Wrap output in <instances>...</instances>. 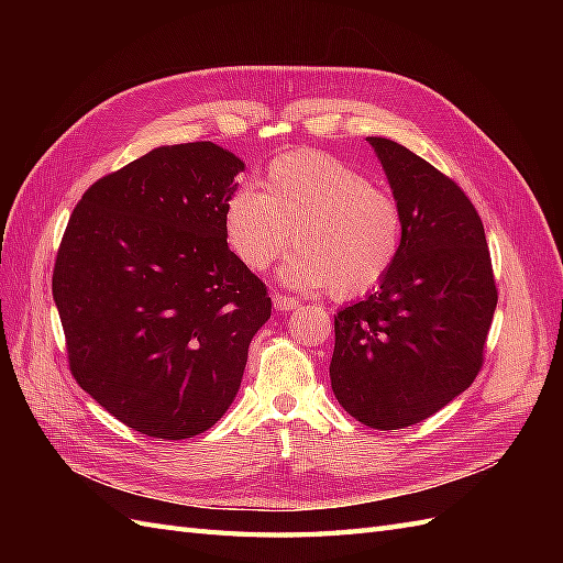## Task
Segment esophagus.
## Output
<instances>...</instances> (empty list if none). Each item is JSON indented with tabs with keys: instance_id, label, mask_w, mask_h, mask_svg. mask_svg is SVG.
I'll use <instances>...</instances> for the list:
<instances>
[{
	"instance_id": "obj_1",
	"label": "esophagus",
	"mask_w": 563,
	"mask_h": 563,
	"mask_svg": "<svg viewBox=\"0 0 563 563\" xmlns=\"http://www.w3.org/2000/svg\"><path fill=\"white\" fill-rule=\"evenodd\" d=\"M272 305H275V310H279V312H288V310L298 308V300L291 298V296L275 294V296H272Z\"/></svg>"
}]
</instances>
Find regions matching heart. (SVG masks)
Returning <instances> with one entry per match:
<instances>
[{
    "label": "heart",
    "instance_id": "b5f03b06",
    "mask_svg": "<svg viewBox=\"0 0 563 563\" xmlns=\"http://www.w3.org/2000/svg\"><path fill=\"white\" fill-rule=\"evenodd\" d=\"M295 234H290V230ZM230 251L244 267L265 272L294 242L279 272L296 288H329L352 300L378 288L404 249L399 199L360 168L319 150L272 159L263 190L234 187L223 209Z\"/></svg>",
    "mask_w": 563,
    "mask_h": 563
}]
</instances>
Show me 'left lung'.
I'll list each match as a JSON object with an SVG mask.
<instances>
[{"label": "left lung", "mask_w": 563, "mask_h": 563, "mask_svg": "<svg viewBox=\"0 0 563 563\" xmlns=\"http://www.w3.org/2000/svg\"><path fill=\"white\" fill-rule=\"evenodd\" d=\"M404 211L389 277L340 310L331 356L338 404L373 430H401L465 391L498 305L484 223L460 185L411 150L368 139Z\"/></svg>", "instance_id": "obj_1"}]
</instances>
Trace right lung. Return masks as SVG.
<instances>
[{
	"mask_svg": "<svg viewBox=\"0 0 563 563\" xmlns=\"http://www.w3.org/2000/svg\"><path fill=\"white\" fill-rule=\"evenodd\" d=\"M244 162L209 141L157 147L81 195L54 267L67 360L126 428L190 439L240 389L267 286L230 251L225 201Z\"/></svg>",
	"mask_w": 563,
	"mask_h": 563,
	"instance_id": "obj_1",
	"label": "right lung"
}]
</instances>
